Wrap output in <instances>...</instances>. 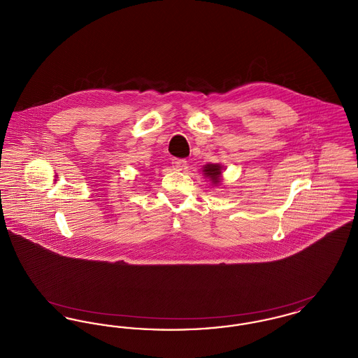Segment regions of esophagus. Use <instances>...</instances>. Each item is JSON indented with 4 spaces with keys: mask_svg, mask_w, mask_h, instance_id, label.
Instances as JSON below:
<instances>
[{
    "mask_svg": "<svg viewBox=\"0 0 358 358\" xmlns=\"http://www.w3.org/2000/svg\"><path fill=\"white\" fill-rule=\"evenodd\" d=\"M171 164H173V168L177 169V171H182L187 166V161L185 159H180V158L171 159Z\"/></svg>",
    "mask_w": 358,
    "mask_h": 358,
    "instance_id": "34e87169",
    "label": "esophagus"
}]
</instances>
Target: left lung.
<instances>
[{
  "label": "left lung",
  "mask_w": 358,
  "mask_h": 358,
  "mask_svg": "<svg viewBox=\"0 0 358 358\" xmlns=\"http://www.w3.org/2000/svg\"><path fill=\"white\" fill-rule=\"evenodd\" d=\"M222 171H224V166L220 164H206L203 168V174L213 187H219L222 184Z\"/></svg>",
  "instance_id": "left-lung-1"
}]
</instances>
